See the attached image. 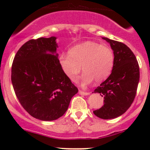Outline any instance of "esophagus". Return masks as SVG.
I'll return each mask as SVG.
<instances>
[{
	"label": "esophagus",
	"mask_w": 150,
	"mask_h": 150,
	"mask_svg": "<svg viewBox=\"0 0 150 150\" xmlns=\"http://www.w3.org/2000/svg\"><path fill=\"white\" fill-rule=\"evenodd\" d=\"M79 93L81 95H84V96H87V95L90 94V93H89V92H85V91H81V90H79Z\"/></svg>",
	"instance_id": "obj_1"
}]
</instances>
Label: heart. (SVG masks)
<instances>
[{"instance_id": "obj_1", "label": "heart", "mask_w": 150, "mask_h": 150, "mask_svg": "<svg viewBox=\"0 0 150 150\" xmlns=\"http://www.w3.org/2000/svg\"><path fill=\"white\" fill-rule=\"evenodd\" d=\"M59 63L64 75L71 81H75L82 67L81 79L84 84L95 80L102 83L110 75L114 65L112 50L99 43L86 41L75 46L59 57Z\"/></svg>"}]
</instances>
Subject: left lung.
<instances>
[{
    "mask_svg": "<svg viewBox=\"0 0 150 150\" xmlns=\"http://www.w3.org/2000/svg\"><path fill=\"white\" fill-rule=\"evenodd\" d=\"M102 38L113 50L114 65L110 76L94 90L104 100V105L93 113L99 118L108 120L122 115L134 102L139 81V67L135 55L126 45Z\"/></svg>",
    "mask_w": 150,
    "mask_h": 150,
    "instance_id": "8db88e82",
    "label": "left lung"
}]
</instances>
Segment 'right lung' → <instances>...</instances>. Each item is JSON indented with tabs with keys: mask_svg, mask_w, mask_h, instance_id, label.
Returning a JSON list of instances; mask_svg holds the SVG:
<instances>
[{
	"mask_svg": "<svg viewBox=\"0 0 150 150\" xmlns=\"http://www.w3.org/2000/svg\"><path fill=\"white\" fill-rule=\"evenodd\" d=\"M56 40L52 36L26 42L11 67V82L19 102L30 115L43 121L62 117L78 91L60 67Z\"/></svg>",
	"mask_w": 150,
	"mask_h": 150,
	"instance_id": "right-lung-1",
	"label": "right lung"
}]
</instances>
